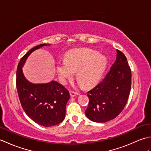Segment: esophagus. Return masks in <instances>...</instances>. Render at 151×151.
I'll list each match as a JSON object with an SVG mask.
<instances>
[{"mask_svg": "<svg viewBox=\"0 0 151 151\" xmlns=\"http://www.w3.org/2000/svg\"><path fill=\"white\" fill-rule=\"evenodd\" d=\"M69 93H70V97H75L76 95H78V93L75 92V91H71V90L69 91Z\"/></svg>", "mask_w": 151, "mask_h": 151, "instance_id": "1", "label": "esophagus"}]
</instances>
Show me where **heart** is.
<instances>
[{
    "label": "heart",
    "instance_id": "1",
    "mask_svg": "<svg viewBox=\"0 0 151 151\" xmlns=\"http://www.w3.org/2000/svg\"><path fill=\"white\" fill-rule=\"evenodd\" d=\"M106 58L102 54L90 49H82L69 53L65 60L57 63L56 70L63 83L71 78L77 71L76 78L84 87H89L101 78L106 65Z\"/></svg>",
    "mask_w": 151,
    "mask_h": 151
}]
</instances>
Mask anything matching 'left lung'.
I'll return each instance as SVG.
<instances>
[{
    "label": "left lung",
    "instance_id": "8db88e82",
    "mask_svg": "<svg viewBox=\"0 0 151 151\" xmlns=\"http://www.w3.org/2000/svg\"><path fill=\"white\" fill-rule=\"evenodd\" d=\"M117 58L101 82L88 92L85 111L91 121L105 123L116 117L126 105L132 83V74L124 54L117 50Z\"/></svg>",
    "mask_w": 151,
    "mask_h": 151
}]
</instances>
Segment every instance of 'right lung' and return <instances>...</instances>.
<instances>
[{
    "instance_id": "1",
    "label": "right lung",
    "mask_w": 151,
    "mask_h": 151,
    "mask_svg": "<svg viewBox=\"0 0 151 151\" xmlns=\"http://www.w3.org/2000/svg\"><path fill=\"white\" fill-rule=\"evenodd\" d=\"M45 45H39L22 57L17 69L16 86L22 109L28 116L41 126L51 127L60 124L65 117L66 104L70 98L69 91L56 81L32 84L27 81L22 71L28 56Z\"/></svg>"
}]
</instances>
